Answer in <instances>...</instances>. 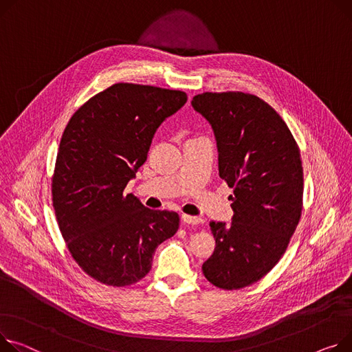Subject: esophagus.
<instances>
[{"instance_id": "esophagus-1", "label": "esophagus", "mask_w": 352, "mask_h": 352, "mask_svg": "<svg viewBox=\"0 0 352 352\" xmlns=\"http://www.w3.org/2000/svg\"><path fill=\"white\" fill-rule=\"evenodd\" d=\"M181 219H182V222L186 223V225H198V223L202 222V219L198 218V217H191V215H185V214H182Z\"/></svg>"}]
</instances>
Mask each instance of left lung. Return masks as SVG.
I'll return each instance as SVG.
<instances>
[{
	"label": "left lung",
	"instance_id": "obj_1",
	"mask_svg": "<svg viewBox=\"0 0 352 352\" xmlns=\"http://www.w3.org/2000/svg\"><path fill=\"white\" fill-rule=\"evenodd\" d=\"M191 104L212 126L219 177L233 190L232 222L209 223L217 246L202 272L219 289H243L276 266L298 225L300 150L282 117L254 95L205 91Z\"/></svg>",
	"mask_w": 352,
	"mask_h": 352
}]
</instances>
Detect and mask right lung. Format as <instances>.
<instances>
[{
	"label": "right lung",
	"mask_w": 352,
	"mask_h": 352,
	"mask_svg": "<svg viewBox=\"0 0 352 352\" xmlns=\"http://www.w3.org/2000/svg\"><path fill=\"white\" fill-rule=\"evenodd\" d=\"M181 90L116 83L70 117L52 177V204L66 246L98 282L124 287L151 269L179 217L146 208L127 182L147 160L160 124L186 103Z\"/></svg>",
	"instance_id": "add662e5"
}]
</instances>
